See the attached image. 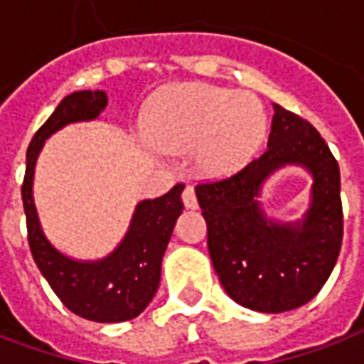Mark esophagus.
I'll return each mask as SVG.
<instances>
[{
    "label": "esophagus",
    "instance_id": "34e87169",
    "mask_svg": "<svg viewBox=\"0 0 364 364\" xmlns=\"http://www.w3.org/2000/svg\"><path fill=\"white\" fill-rule=\"evenodd\" d=\"M182 201H184L186 209H196L198 208V200H196V192H193L192 186H186L184 193H182Z\"/></svg>",
    "mask_w": 364,
    "mask_h": 364
}]
</instances>
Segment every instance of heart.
<instances>
[{
	"mask_svg": "<svg viewBox=\"0 0 364 364\" xmlns=\"http://www.w3.org/2000/svg\"><path fill=\"white\" fill-rule=\"evenodd\" d=\"M161 149H193L196 168L209 178L230 176L258 155L267 116L258 98L203 83L171 85L159 92L145 118Z\"/></svg>",
	"mask_w": 364,
	"mask_h": 364,
	"instance_id": "obj_1",
	"label": "heart"
}]
</instances>
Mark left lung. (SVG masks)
<instances>
[{
    "label": "left lung",
    "mask_w": 364,
    "mask_h": 364,
    "mask_svg": "<svg viewBox=\"0 0 364 364\" xmlns=\"http://www.w3.org/2000/svg\"><path fill=\"white\" fill-rule=\"evenodd\" d=\"M273 110L264 155L230 178L196 186L223 289L240 306L266 314L312 301L343 238L338 161L312 124L279 105ZM289 164L313 176L311 205L299 222L281 223L267 217L259 196L269 176Z\"/></svg>",
    "instance_id": "obj_1"
}]
</instances>
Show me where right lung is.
Masks as SVG:
<instances>
[{
    "label": "right lung",
    "instance_id": "add662e5",
    "mask_svg": "<svg viewBox=\"0 0 364 364\" xmlns=\"http://www.w3.org/2000/svg\"><path fill=\"white\" fill-rule=\"evenodd\" d=\"M106 105L105 91H77L63 98L28 145L21 193L28 246L58 299L77 316L112 323L139 316L153 301L164 250L184 209L180 198L184 184H176L161 198L139 201L122 242L100 259H73L58 250L42 230L33 196L34 166L48 137L68 124L97 120Z\"/></svg>",
    "mask_w": 364,
    "mask_h": 364
}]
</instances>
